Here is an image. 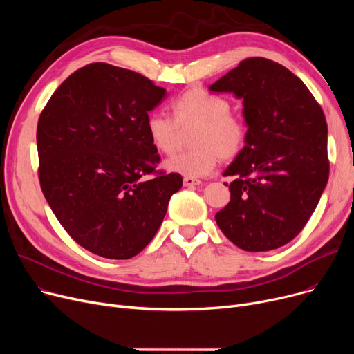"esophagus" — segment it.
<instances>
[{"label": "esophagus", "mask_w": 354, "mask_h": 354, "mask_svg": "<svg viewBox=\"0 0 354 354\" xmlns=\"http://www.w3.org/2000/svg\"><path fill=\"white\" fill-rule=\"evenodd\" d=\"M201 183L202 182L199 179H195V178H189V176L183 178V187L191 188V187H198V185H201Z\"/></svg>", "instance_id": "esophagus-1"}]
</instances>
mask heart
Instances as JSON below:
<instances>
[{
  "instance_id": "obj_1",
  "label": "heart",
  "mask_w": 354,
  "mask_h": 354,
  "mask_svg": "<svg viewBox=\"0 0 354 354\" xmlns=\"http://www.w3.org/2000/svg\"><path fill=\"white\" fill-rule=\"evenodd\" d=\"M175 120L163 113H151L146 119L149 139L159 152L169 155L179 145L180 130L194 127L188 152H180L165 162L174 174L189 178L208 175L218 159H232L244 147L247 126L230 113V103L201 87H192L174 103Z\"/></svg>"
}]
</instances>
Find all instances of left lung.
I'll return each mask as SVG.
<instances>
[{
  "label": "left lung",
  "instance_id": "8db88e82",
  "mask_svg": "<svg viewBox=\"0 0 354 354\" xmlns=\"http://www.w3.org/2000/svg\"><path fill=\"white\" fill-rule=\"evenodd\" d=\"M243 99L245 145L227 167L231 201L216 212L244 251L280 248L300 234L328 180L327 123L306 84L284 66L251 57L214 84Z\"/></svg>",
  "mask_w": 354,
  "mask_h": 354
}]
</instances>
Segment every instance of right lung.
I'll return each mask as SVG.
<instances>
[{
  "instance_id": "right-lung-1",
  "label": "right lung",
  "mask_w": 354,
  "mask_h": 354,
  "mask_svg": "<svg viewBox=\"0 0 354 354\" xmlns=\"http://www.w3.org/2000/svg\"><path fill=\"white\" fill-rule=\"evenodd\" d=\"M166 90L142 74L93 63L53 93L37 126L41 191L55 218L87 251L138 255L158 232L179 174H157L147 113Z\"/></svg>"
}]
</instances>
